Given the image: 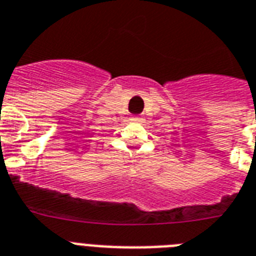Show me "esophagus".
<instances>
[{
  "label": "esophagus",
  "instance_id": "esophagus-1",
  "mask_svg": "<svg viewBox=\"0 0 256 256\" xmlns=\"http://www.w3.org/2000/svg\"><path fill=\"white\" fill-rule=\"evenodd\" d=\"M130 120H132V122H142L143 118L140 117V116H132V117H130Z\"/></svg>",
  "mask_w": 256,
  "mask_h": 256
}]
</instances>
